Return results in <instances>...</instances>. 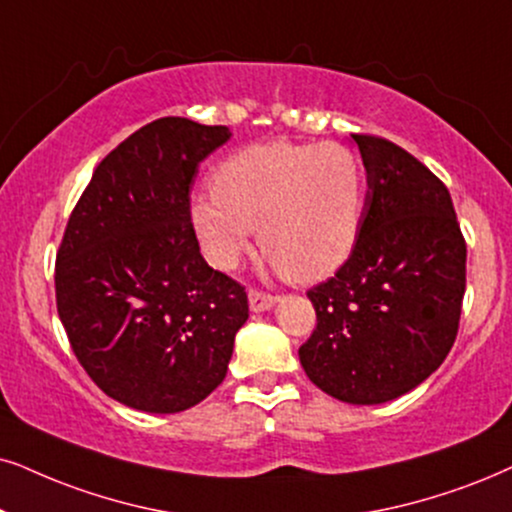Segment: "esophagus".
<instances>
[{"instance_id": "esophagus-1", "label": "esophagus", "mask_w": 512, "mask_h": 512, "mask_svg": "<svg viewBox=\"0 0 512 512\" xmlns=\"http://www.w3.org/2000/svg\"><path fill=\"white\" fill-rule=\"evenodd\" d=\"M248 302H250L252 312H267V309H271L278 302V297L269 295V293H262V290H257V288H250Z\"/></svg>"}]
</instances>
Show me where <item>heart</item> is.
<instances>
[{"label":"heart","mask_w":512,"mask_h":512,"mask_svg":"<svg viewBox=\"0 0 512 512\" xmlns=\"http://www.w3.org/2000/svg\"><path fill=\"white\" fill-rule=\"evenodd\" d=\"M366 170L335 141H269L231 153L212 172V193L191 198L189 219L208 260L234 269L252 229L283 276L316 283L333 276L359 241Z\"/></svg>","instance_id":"obj_1"}]
</instances>
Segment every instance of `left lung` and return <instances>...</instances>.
Returning a JSON list of instances; mask_svg holds the SVG:
<instances>
[{
  "label": "left lung",
  "instance_id": "left-lung-1",
  "mask_svg": "<svg viewBox=\"0 0 512 512\" xmlns=\"http://www.w3.org/2000/svg\"><path fill=\"white\" fill-rule=\"evenodd\" d=\"M366 167L359 241L309 290L316 328L300 347L309 380L347 404L411 392L454 347L465 293V238L449 189L392 141L352 134Z\"/></svg>",
  "mask_w": 512,
  "mask_h": 512
}]
</instances>
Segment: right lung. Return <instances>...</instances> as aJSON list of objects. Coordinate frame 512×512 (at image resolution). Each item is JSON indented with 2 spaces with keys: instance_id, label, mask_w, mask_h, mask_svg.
I'll return each instance as SVG.
<instances>
[{
  "instance_id": "1",
  "label": "right lung",
  "mask_w": 512,
  "mask_h": 512,
  "mask_svg": "<svg viewBox=\"0 0 512 512\" xmlns=\"http://www.w3.org/2000/svg\"><path fill=\"white\" fill-rule=\"evenodd\" d=\"M231 137L224 125L160 118L94 170L56 255V307L77 361L108 397L179 413L222 383L241 283L200 255L189 219L198 165Z\"/></svg>"
}]
</instances>
